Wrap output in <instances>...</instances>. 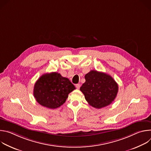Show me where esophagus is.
Listing matches in <instances>:
<instances>
[{"label":"esophagus","mask_w":151,"mask_h":151,"mask_svg":"<svg viewBox=\"0 0 151 151\" xmlns=\"http://www.w3.org/2000/svg\"><path fill=\"white\" fill-rule=\"evenodd\" d=\"M80 87H81L80 84L78 83V84H76V88H77V89H79V88H80Z\"/></svg>","instance_id":"1"}]
</instances>
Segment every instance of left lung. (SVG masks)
Here are the masks:
<instances>
[{"instance_id":"obj_1","label":"left lung","mask_w":151,"mask_h":151,"mask_svg":"<svg viewBox=\"0 0 151 151\" xmlns=\"http://www.w3.org/2000/svg\"><path fill=\"white\" fill-rule=\"evenodd\" d=\"M85 82L80 90L90 105L100 109L114 101L118 91V85L112 76L103 72L91 70L85 75Z\"/></svg>"}]
</instances>
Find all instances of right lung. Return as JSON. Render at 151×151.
Returning <instances> with one entry per match:
<instances>
[{
    "label": "right lung",
    "instance_id": "1",
    "mask_svg": "<svg viewBox=\"0 0 151 151\" xmlns=\"http://www.w3.org/2000/svg\"><path fill=\"white\" fill-rule=\"evenodd\" d=\"M75 87L67 78L52 72L42 75L36 82L33 95L37 102L49 109H56L65 103Z\"/></svg>",
    "mask_w": 151,
    "mask_h": 151
}]
</instances>
